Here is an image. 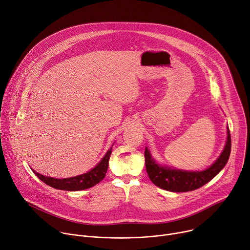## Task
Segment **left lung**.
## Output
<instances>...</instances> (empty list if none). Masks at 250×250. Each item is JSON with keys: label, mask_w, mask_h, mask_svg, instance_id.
<instances>
[{"label": "left lung", "mask_w": 250, "mask_h": 250, "mask_svg": "<svg viewBox=\"0 0 250 250\" xmlns=\"http://www.w3.org/2000/svg\"><path fill=\"white\" fill-rule=\"evenodd\" d=\"M231 149L230 132L228 126V138L225 148L220 157L208 168L203 171H185L162 166L158 164L151 156L147 147H146L145 157L146 172L149 179L157 187L171 192H189L199 189L210 181L226 166Z\"/></svg>", "instance_id": "left-lung-1"}]
</instances>
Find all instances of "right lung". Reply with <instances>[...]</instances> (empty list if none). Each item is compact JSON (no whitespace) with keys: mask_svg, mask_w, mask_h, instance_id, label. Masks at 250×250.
I'll list each match as a JSON object with an SVG mask.
<instances>
[{"mask_svg":"<svg viewBox=\"0 0 250 250\" xmlns=\"http://www.w3.org/2000/svg\"><path fill=\"white\" fill-rule=\"evenodd\" d=\"M113 147V146H112ZM112 147L106 151L105 155L103 159L90 171L70 178H64V179H57V178L46 177L43 176L34 170L33 173L37 175L42 181H43L46 185L58 189V190H65V191H80L91 188L98 183H100L105 176L106 170L109 166V159L112 153Z\"/></svg>","mask_w":250,"mask_h":250,"instance_id":"add662e5","label":"right lung"}]
</instances>
